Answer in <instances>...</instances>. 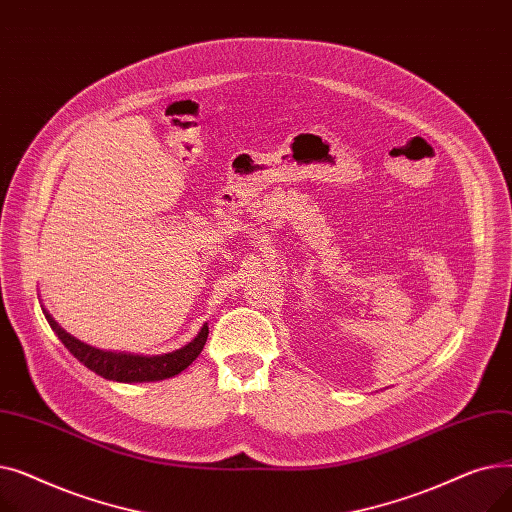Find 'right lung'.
<instances>
[{"label": "right lung", "mask_w": 512, "mask_h": 512, "mask_svg": "<svg viewBox=\"0 0 512 512\" xmlns=\"http://www.w3.org/2000/svg\"><path fill=\"white\" fill-rule=\"evenodd\" d=\"M41 309L51 330L56 332L62 344L80 363H83L87 369L95 371L97 375H101V378L122 382V384H143V382H159L166 378H174V375L184 371L201 355L209 334V326L203 324V328L191 342L178 348V351H172L166 355L145 357V355H132V353H114V351H101V348H95L83 340L74 338L58 324L56 319L51 317V313L43 305Z\"/></svg>", "instance_id": "add662e5"}]
</instances>
